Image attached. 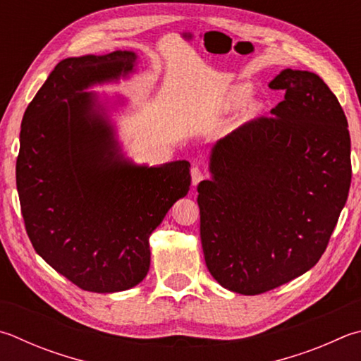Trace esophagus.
<instances>
[{"mask_svg":"<svg viewBox=\"0 0 361 361\" xmlns=\"http://www.w3.org/2000/svg\"><path fill=\"white\" fill-rule=\"evenodd\" d=\"M203 180V173L199 167H192L191 169V181H192V186H197L199 183Z\"/></svg>","mask_w":361,"mask_h":361,"instance_id":"esophagus-1","label":"esophagus"}]
</instances>
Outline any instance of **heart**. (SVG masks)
Wrapping results in <instances>:
<instances>
[{"mask_svg": "<svg viewBox=\"0 0 361 361\" xmlns=\"http://www.w3.org/2000/svg\"><path fill=\"white\" fill-rule=\"evenodd\" d=\"M249 94H251V87H247V85H238V87H235L232 91V101L233 102H243L246 101Z\"/></svg>", "mask_w": 361, "mask_h": 361, "instance_id": "b5f03b06", "label": "heart"}]
</instances>
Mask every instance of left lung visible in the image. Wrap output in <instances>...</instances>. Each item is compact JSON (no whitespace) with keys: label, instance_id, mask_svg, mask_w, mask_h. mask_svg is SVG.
Masks as SVG:
<instances>
[{"label":"left lung","instance_id":"8db88e82","mask_svg":"<svg viewBox=\"0 0 361 361\" xmlns=\"http://www.w3.org/2000/svg\"><path fill=\"white\" fill-rule=\"evenodd\" d=\"M284 101L219 139L197 186L207 268L231 292L257 295L322 257L349 195L350 135L317 74L284 69L268 83Z\"/></svg>","mask_w":361,"mask_h":361}]
</instances>
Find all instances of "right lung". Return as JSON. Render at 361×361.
<instances>
[{
    "label": "right lung",
    "mask_w": 361,
    "mask_h": 361,
    "mask_svg": "<svg viewBox=\"0 0 361 361\" xmlns=\"http://www.w3.org/2000/svg\"><path fill=\"white\" fill-rule=\"evenodd\" d=\"M139 55L60 61L26 109L16 176L35 251L83 290L133 289L149 270V235L191 185L188 161L137 164L115 116L123 94L88 91L137 72Z\"/></svg>",
    "instance_id": "obj_1"
}]
</instances>
